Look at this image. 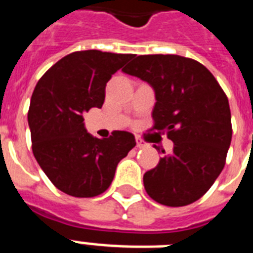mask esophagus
Returning a JSON list of instances; mask_svg holds the SVG:
<instances>
[{"mask_svg":"<svg viewBox=\"0 0 253 253\" xmlns=\"http://www.w3.org/2000/svg\"><path fill=\"white\" fill-rule=\"evenodd\" d=\"M136 147H138V148H146L147 143L143 142L140 138H136Z\"/></svg>","mask_w":253,"mask_h":253,"instance_id":"obj_1","label":"esophagus"}]
</instances>
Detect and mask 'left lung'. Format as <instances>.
<instances>
[{
  "label": "left lung",
  "instance_id": "left-lung-1",
  "mask_svg": "<svg viewBox=\"0 0 253 253\" xmlns=\"http://www.w3.org/2000/svg\"><path fill=\"white\" fill-rule=\"evenodd\" d=\"M123 72L155 90V130L166 132L173 151L144 173L148 196L178 208L200 200L211 188L231 144V111L220 85L205 65L178 55H140Z\"/></svg>",
  "mask_w": 253,
  "mask_h": 253
}]
</instances>
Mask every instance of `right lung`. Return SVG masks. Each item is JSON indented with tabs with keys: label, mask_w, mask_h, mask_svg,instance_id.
Listing matches in <instances>:
<instances>
[{
	"label": "right lung",
	"mask_w": 253,
	"mask_h": 253,
	"mask_svg": "<svg viewBox=\"0 0 253 253\" xmlns=\"http://www.w3.org/2000/svg\"><path fill=\"white\" fill-rule=\"evenodd\" d=\"M132 57L97 49L72 52L52 65L34 89L27 115L34 156L65 194L87 198L105 192L118 163L136 144L127 131L93 138L83 118L91 107H102L106 83Z\"/></svg>",
	"instance_id": "1"
}]
</instances>
